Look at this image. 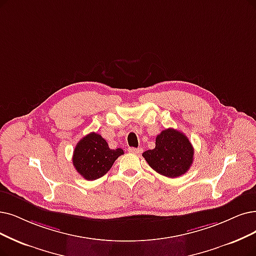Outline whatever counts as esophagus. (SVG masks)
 <instances>
[{
  "instance_id": "esophagus-1",
  "label": "esophagus",
  "mask_w": 256,
  "mask_h": 256,
  "mask_svg": "<svg viewBox=\"0 0 256 256\" xmlns=\"http://www.w3.org/2000/svg\"><path fill=\"white\" fill-rule=\"evenodd\" d=\"M128 151L131 153H134V154H140V153L142 151V148H134V147H130L128 148Z\"/></svg>"
}]
</instances>
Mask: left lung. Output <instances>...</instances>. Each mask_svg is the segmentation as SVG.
I'll return each instance as SVG.
<instances>
[{"mask_svg": "<svg viewBox=\"0 0 256 256\" xmlns=\"http://www.w3.org/2000/svg\"><path fill=\"white\" fill-rule=\"evenodd\" d=\"M194 149L182 132L168 128L156 138V148L142 153L149 166L167 178H178L189 170L193 162Z\"/></svg>", "mask_w": 256, "mask_h": 256, "instance_id": "1", "label": "left lung"}]
</instances>
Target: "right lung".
<instances>
[{"label": "right lung", "instance_id": "right-lung-1", "mask_svg": "<svg viewBox=\"0 0 256 256\" xmlns=\"http://www.w3.org/2000/svg\"><path fill=\"white\" fill-rule=\"evenodd\" d=\"M122 154H124V150L110 149L105 138L91 132L76 144L72 162L82 176L87 180H94L105 176Z\"/></svg>", "mask_w": 256, "mask_h": 256}]
</instances>
